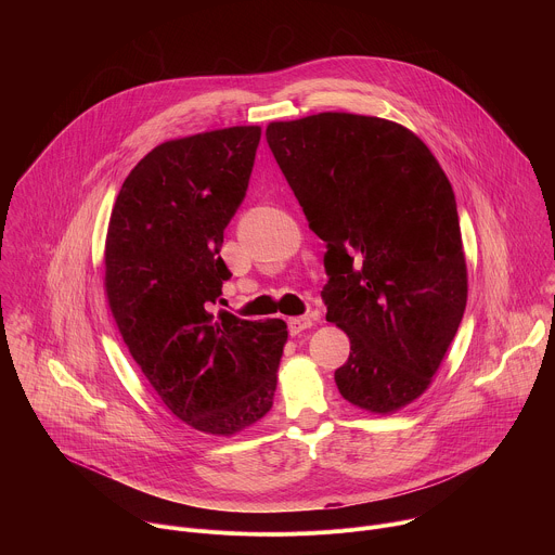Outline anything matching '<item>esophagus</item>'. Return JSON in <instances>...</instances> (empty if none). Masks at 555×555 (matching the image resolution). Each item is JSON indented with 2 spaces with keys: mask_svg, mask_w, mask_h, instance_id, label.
I'll list each match as a JSON object with an SVG mask.
<instances>
[{
  "mask_svg": "<svg viewBox=\"0 0 555 555\" xmlns=\"http://www.w3.org/2000/svg\"><path fill=\"white\" fill-rule=\"evenodd\" d=\"M315 322H318V313H311V315H302V318H289L287 326H289L292 335H300L302 331L311 328Z\"/></svg>",
  "mask_w": 555,
  "mask_h": 555,
  "instance_id": "34e87169",
  "label": "esophagus"
}]
</instances>
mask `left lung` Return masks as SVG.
<instances>
[{"label":"left lung","instance_id":"1","mask_svg":"<svg viewBox=\"0 0 555 555\" xmlns=\"http://www.w3.org/2000/svg\"><path fill=\"white\" fill-rule=\"evenodd\" d=\"M266 140L311 231L326 242V320L350 337L339 393L370 413L417 400L467 307L452 183L406 127L322 112L270 122Z\"/></svg>","mask_w":555,"mask_h":555}]
</instances>
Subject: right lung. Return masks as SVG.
Segmentation results:
<instances>
[{"instance_id": "1", "label": "right lung", "mask_w": 555, "mask_h": 555, "mask_svg": "<svg viewBox=\"0 0 555 555\" xmlns=\"http://www.w3.org/2000/svg\"><path fill=\"white\" fill-rule=\"evenodd\" d=\"M259 138L248 125L162 142L127 175L105 237V294L133 361L175 417L218 437L272 409L287 341L283 320L209 313Z\"/></svg>"}]
</instances>
